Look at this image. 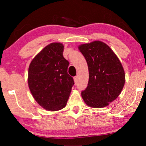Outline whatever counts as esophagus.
Wrapping results in <instances>:
<instances>
[{"label": "esophagus", "instance_id": "obj_1", "mask_svg": "<svg viewBox=\"0 0 146 146\" xmlns=\"http://www.w3.org/2000/svg\"><path fill=\"white\" fill-rule=\"evenodd\" d=\"M74 80L75 83H76L77 82H78V76H74Z\"/></svg>", "mask_w": 146, "mask_h": 146}]
</instances>
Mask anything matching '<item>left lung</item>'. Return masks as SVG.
Wrapping results in <instances>:
<instances>
[{
  "mask_svg": "<svg viewBox=\"0 0 146 146\" xmlns=\"http://www.w3.org/2000/svg\"><path fill=\"white\" fill-rule=\"evenodd\" d=\"M80 51L89 68L87 87L81 96L87 105L102 108L117 98L125 83L123 67L112 50L104 43L95 41L80 45Z\"/></svg>",
  "mask_w": 146,
  "mask_h": 146,
  "instance_id": "left-lung-1",
  "label": "left lung"
}]
</instances>
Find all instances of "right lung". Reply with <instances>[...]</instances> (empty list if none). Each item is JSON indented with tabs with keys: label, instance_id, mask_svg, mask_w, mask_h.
Wrapping results in <instances>:
<instances>
[{
	"label": "right lung",
	"instance_id": "1",
	"mask_svg": "<svg viewBox=\"0 0 146 146\" xmlns=\"http://www.w3.org/2000/svg\"><path fill=\"white\" fill-rule=\"evenodd\" d=\"M63 46L52 43L35 56L29 68L28 83L33 96L48 111L66 107L73 78L68 73L69 61L63 57Z\"/></svg>",
	"mask_w": 146,
	"mask_h": 146
}]
</instances>
